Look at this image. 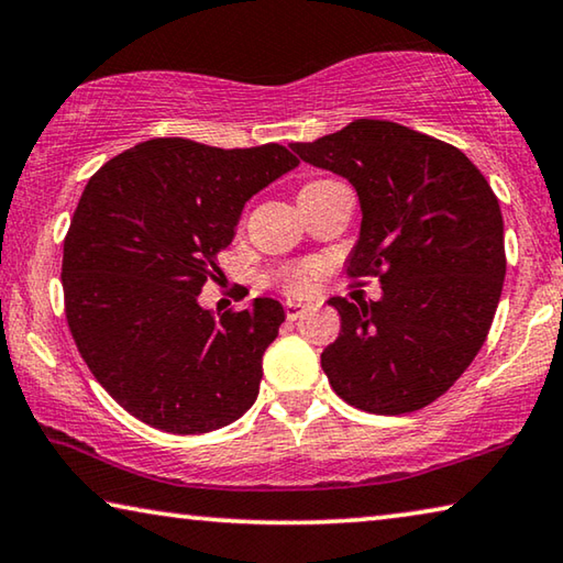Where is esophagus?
<instances>
[{"instance_id": "34e87169", "label": "esophagus", "mask_w": 563, "mask_h": 563, "mask_svg": "<svg viewBox=\"0 0 563 563\" xmlns=\"http://www.w3.org/2000/svg\"><path fill=\"white\" fill-rule=\"evenodd\" d=\"M308 313V306L306 302H298V300H288L285 302V318L288 320H298Z\"/></svg>"}]
</instances>
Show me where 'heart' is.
<instances>
[{"instance_id":"heart-1","label":"heart","mask_w":563,"mask_h":563,"mask_svg":"<svg viewBox=\"0 0 563 563\" xmlns=\"http://www.w3.org/2000/svg\"><path fill=\"white\" fill-rule=\"evenodd\" d=\"M275 280L283 285L285 292L290 296H308L320 280V265L318 263H296L278 271Z\"/></svg>"}]
</instances>
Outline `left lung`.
Listing matches in <instances>:
<instances>
[{"label": "left lung", "mask_w": 563, "mask_h": 563, "mask_svg": "<svg viewBox=\"0 0 563 563\" xmlns=\"http://www.w3.org/2000/svg\"><path fill=\"white\" fill-rule=\"evenodd\" d=\"M300 159L351 180L361 238L347 278H378L380 300L330 298L341 333L320 353L345 404L400 416L441 398L484 345L506 275L504 218L459 147L388 120H353Z\"/></svg>", "instance_id": "8db88e82"}]
</instances>
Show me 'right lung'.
<instances>
[{
	"instance_id": "right-lung-1",
	"label": "right lung",
	"mask_w": 563,
	"mask_h": 563,
	"mask_svg": "<svg viewBox=\"0 0 563 563\" xmlns=\"http://www.w3.org/2000/svg\"><path fill=\"white\" fill-rule=\"evenodd\" d=\"M300 159L278 142L222 150L155 137L89 177L62 255L65 313L100 386L137 421L208 433L255 404L263 353L285 320L273 298L218 316V280L245 202Z\"/></svg>"
}]
</instances>
